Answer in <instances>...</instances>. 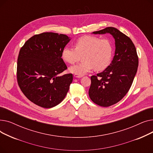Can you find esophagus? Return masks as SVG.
<instances>
[{
    "instance_id": "1",
    "label": "esophagus",
    "mask_w": 153,
    "mask_h": 153,
    "mask_svg": "<svg viewBox=\"0 0 153 153\" xmlns=\"http://www.w3.org/2000/svg\"><path fill=\"white\" fill-rule=\"evenodd\" d=\"M74 77H77V78H80V77H81L82 76H81V75H78V74H74Z\"/></svg>"
}]
</instances>
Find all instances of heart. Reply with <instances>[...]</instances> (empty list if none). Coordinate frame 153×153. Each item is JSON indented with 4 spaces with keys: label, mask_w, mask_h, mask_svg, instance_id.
I'll return each instance as SVG.
<instances>
[{
    "label": "heart",
    "mask_w": 153,
    "mask_h": 153,
    "mask_svg": "<svg viewBox=\"0 0 153 153\" xmlns=\"http://www.w3.org/2000/svg\"><path fill=\"white\" fill-rule=\"evenodd\" d=\"M75 49L64 47L61 56L66 62L74 64L81 59L82 62L70 68L72 73L82 76L95 69L100 71L106 69L111 61L113 46L108 39L85 35L79 38L74 43Z\"/></svg>",
    "instance_id": "b5f03b06"
}]
</instances>
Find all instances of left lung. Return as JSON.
Listing matches in <instances>:
<instances>
[{"label": "left lung", "instance_id": "8db88e82", "mask_svg": "<svg viewBox=\"0 0 153 153\" xmlns=\"http://www.w3.org/2000/svg\"><path fill=\"white\" fill-rule=\"evenodd\" d=\"M110 33L115 38V53L110 65L97 76L91 77L89 95L97 105L107 107L121 100L130 90L137 72L138 56L131 39L114 27L94 31Z\"/></svg>", "mask_w": 153, "mask_h": 153}]
</instances>
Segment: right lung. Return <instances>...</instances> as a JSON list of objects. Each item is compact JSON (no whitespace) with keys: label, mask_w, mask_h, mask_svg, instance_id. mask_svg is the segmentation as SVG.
Wrapping results in <instances>:
<instances>
[{"label":"right lung","mask_w":153,"mask_h":153,"mask_svg":"<svg viewBox=\"0 0 153 153\" xmlns=\"http://www.w3.org/2000/svg\"><path fill=\"white\" fill-rule=\"evenodd\" d=\"M69 41L66 35L45 32L29 38L19 51V86L28 100L39 107L58 105L69 91L72 74L58 75L68 69L61 51Z\"/></svg>","instance_id":"1"}]
</instances>
